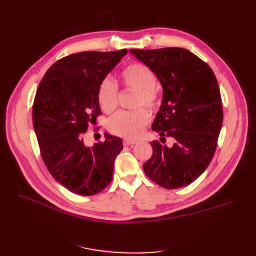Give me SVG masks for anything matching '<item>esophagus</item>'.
<instances>
[{
  "instance_id": "esophagus-1",
  "label": "esophagus",
  "mask_w": 256,
  "mask_h": 256,
  "mask_svg": "<svg viewBox=\"0 0 256 256\" xmlns=\"http://www.w3.org/2000/svg\"><path fill=\"white\" fill-rule=\"evenodd\" d=\"M124 145L125 146H130V145H134V144H136L138 142L136 141H132V140H128V138H125V140H124Z\"/></svg>"
}]
</instances>
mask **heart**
<instances>
[{
	"label": "heart",
	"mask_w": 256,
	"mask_h": 256,
	"mask_svg": "<svg viewBox=\"0 0 256 256\" xmlns=\"http://www.w3.org/2000/svg\"><path fill=\"white\" fill-rule=\"evenodd\" d=\"M122 81L128 88L138 92L136 106H144L150 110L156 109L159 102V90L156 88V76L144 64L134 63L126 66L120 72ZM98 102L106 112H112L118 106V88L111 78H106L98 88ZM150 122V114L145 109L134 112L122 111L108 122V129L113 134L127 138L140 136L144 127Z\"/></svg>",
	"instance_id": "1"
}]
</instances>
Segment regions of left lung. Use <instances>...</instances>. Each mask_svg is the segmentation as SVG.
Segmentation results:
<instances>
[{"label": "left lung", "mask_w": 256, "mask_h": 256, "mask_svg": "<svg viewBox=\"0 0 256 256\" xmlns=\"http://www.w3.org/2000/svg\"><path fill=\"white\" fill-rule=\"evenodd\" d=\"M129 52L156 74L164 94L152 129L173 138L171 147L152 141V156L143 164L147 177L166 189L188 186L214 157L223 122L218 82L212 68L182 48Z\"/></svg>", "instance_id": "obj_1"}]
</instances>
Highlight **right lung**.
Wrapping results in <instances>:
<instances>
[{"instance_id": "1", "label": "right lung", "mask_w": 256, "mask_h": 256, "mask_svg": "<svg viewBox=\"0 0 256 256\" xmlns=\"http://www.w3.org/2000/svg\"><path fill=\"white\" fill-rule=\"evenodd\" d=\"M126 54V49L70 54L56 62L38 85L33 125L42 160L54 180L76 194H97L112 182L122 140L104 134V142L86 146L83 136L102 114L100 82Z\"/></svg>"}]
</instances>
